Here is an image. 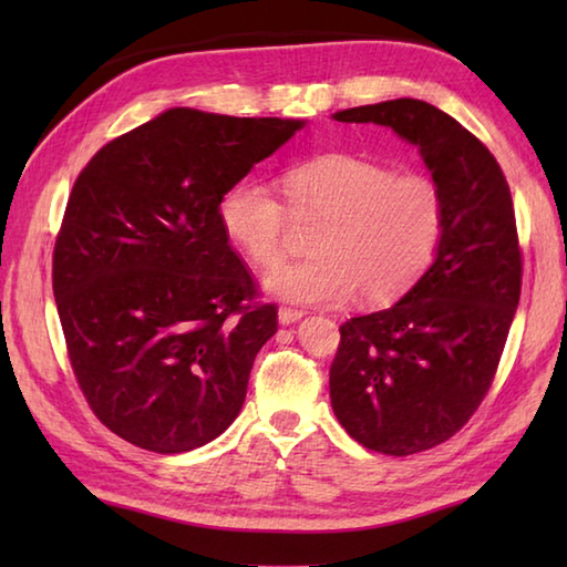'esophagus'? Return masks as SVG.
I'll return each mask as SVG.
<instances>
[{
  "label": "esophagus",
  "instance_id": "esophagus-1",
  "mask_svg": "<svg viewBox=\"0 0 567 567\" xmlns=\"http://www.w3.org/2000/svg\"><path fill=\"white\" fill-rule=\"evenodd\" d=\"M305 311L302 309H295V307H280V311H277V319H280V323H295L302 319Z\"/></svg>",
  "mask_w": 567,
  "mask_h": 567
}]
</instances>
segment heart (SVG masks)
I'll return each instance as SVG.
<instances>
[{
  "instance_id": "heart-1",
  "label": "heart",
  "mask_w": 567,
  "mask_h": 567,
  "mask_svg": "<svg viewBox=\"0 0 567 567\" xmlns=\"http://www.w3.org/2000/svg\"><path fill=\"white\" fill-rule=\"evenodd\" d=\"M287 204L260 179H240L219 199L228 240L256 265L281 257L292 210L327 218L316 241L319 259L275 266L265 290L295 305L339 307L358 292L368 305H390L429 270L445 228V195L421 173L348 153H327L285 175Z\"/></svg>"
}]
</instances>
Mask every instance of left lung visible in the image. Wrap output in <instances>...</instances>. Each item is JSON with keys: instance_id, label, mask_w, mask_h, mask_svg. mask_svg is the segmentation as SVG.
<instances>
[{"instance_id": "1", "label": "left lung", "mask_w": 567, "mask_h": 567, "mask_svg": "<svg viewBox=\"0 0 567 567\" xmlns=\"http://www.w3.org/2000/svg\"><path fill=\"white\" fill-rule=\"evenodd\" d=\"M333 118L390 126L414 143L445 195L436 260L390 309L341 323L329 370L348 436L412 455L455 436L495 380L522 295L512 192L485 143L433 104L404 97Z\"/></svg>"}]
</instances>
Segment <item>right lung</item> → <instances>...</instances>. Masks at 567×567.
<instances>
[{"instance_id": "obj_1", "label": "right lung", "mask_w": 567, "mask_h": 567, "mask_svg": "<svg viewBox=\"0 0 567 567\" xmlns=\"http://www.w3.org/2000/svg\"><path fill=\"white\" fill-rule=\"evenodd\" d=\"M302 126L177 106L82 167L53 295L84 400L116 436L185 453L238 416L277 307L228 244L219 199Z\"/></svg>"}]
</instances>
